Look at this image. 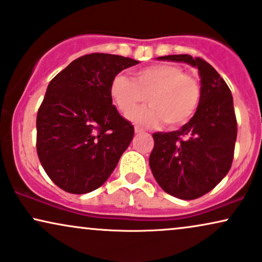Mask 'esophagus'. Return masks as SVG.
<instances>
[{
    "mask_svg": "<svg viewBox=\"0 0 262 262\" xmlns=\"http://www.w3.org/2000/svg\"><path fill=\"white\" fill-rule=\"evenodd\" d=\"M135 132H136V134H142V132H144V130L140 127V126H135Z\"/></svg>",
    "mask_w": 262,
    "mask_h": 262,
    "instance_id": "34e87169",
    "label": "esophagus"
}]
</instances>
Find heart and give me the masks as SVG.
<instances>
[{
	"label": "heart",
	"mask_w": 262,
	"mask_h": 262,
	"mask_svg": "<svg viewBox=\"0 0 262 262\" xmlns=\"http://www.w3.org/2000/svg\"><path fill=\"white\" fill-rule=\"evenodd\" d=\"M111 95L125 115L148 97L151 104L131 113L137 124L153 126L165 121L177 127L188 122L198 108L202 96L194 76L173 64H158L135 73V80L118 74L111 83Z\"/></svg>",
	"instance_id": "heart-1"
}]
</instances>
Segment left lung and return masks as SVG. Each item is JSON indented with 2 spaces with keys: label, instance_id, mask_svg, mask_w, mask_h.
Returning <instances> with one entry per match:
<instances>
[{
  "label": "left lung",
  "instance_id": "obj_1",
  "mask_svg": "<svg viewBox=\"0 0 262 262\" xmlns=\"http://www.w3.org/2000/svg\"><path fill=\"white\" fill-rule=\"evenodd\" d=\"M198 68L202 96L195 114L179 131L153 134L149 157L154 179L167 194L192 200L206 194L227 175L233 161L237 119L230 87L202 58L159 57Z\"/></svg>",
  "mask_w": 262,
  "mask_h": 262
}]
</instances>
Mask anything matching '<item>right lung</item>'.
I'll return each instance as SVG.
<instances>
[{"label": "right lung", "mask_w": 262, "mask_h": 262, "mask_svg": "<svg viewBox=\"0 0 262 262\" xmlns=\"http://www.w3.org/2000/svg\"><path fill=\"white\" fill-rule=\"evenodd\" d=\"M136 64L116 54H86L48 83L37 112L36 149L59 188L73 194L92 192L118 165L135 130L113 105L111 83Z\"/></svg>", "instance_id": "obj_1"}]
</instances>
